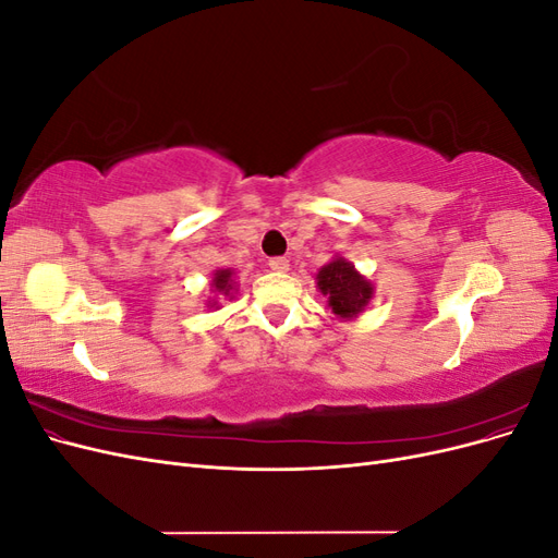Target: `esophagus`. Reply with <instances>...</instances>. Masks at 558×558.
Returning a JSON list of instances; mask_svg holds the SVG:
<instances>
[{"label":"esophagus","instance_id":"1","mask_svg":"<svg viewBox=\"0 0 558 558\" xmlns=\"http://www.w3.org/2000/svg\"><path fill=\"white\" fill-rule=\"evenodd\" d=\"M269 267H272L275 269V272H289V267H291V263L289 260H286V258H269V263H267Z\"/></svg>","mask_w":558,"mask_h":558}]
</instances>
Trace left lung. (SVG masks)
I'll return each mask as SVG.
<instances>
[{
    "label": "left lung",
    "instance_id": "left-lung-1",
    "mask_svg": "<svg viewBox=\"0 0 558 558\" xmlns=\"http://www.w3.org/2000/svg\"><path fill=\"white\" fill-rule=\"evenodd\" d=\"M316 286L337 318H356L375 295V286L344 258H332L320 267Z\"/></svg>",
    "mask_w": 558,
    "mask_h": 558
}]
</instances>
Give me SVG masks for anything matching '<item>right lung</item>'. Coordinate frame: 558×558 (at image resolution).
I'll use <instances>...</instances> for the list:
<instances>
[{"instance_id":"1","label":"right lung","mask_w":558,"mask_h":558,"mask_svg":"<svg viewBox=\"0 0 558 558\" xmlns=\"http://www.w3.org/2000/svg\"><path fill=\"white\" fill-rule=\"evenodd\" d=\"M232 269H216L214 272V279H211V291L218 293V295H230L232 298ZM218 302L216 300H209V307H216Z\"/></svg>"}]
</instances>
